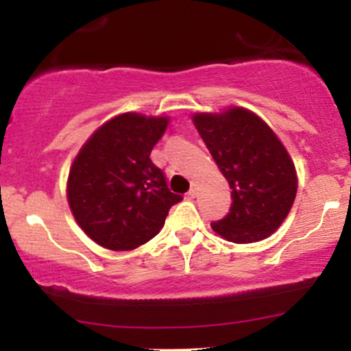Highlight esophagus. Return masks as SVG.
I'll list each match as a JSON object with an SVG mask.
<instances>
[{"label":"esophagus","instance_id":"esophagus-1","mask_svg":"<svg viewBox=\"0 0 351 351\" xmlns=\"http://www.w3.org/2000/svg\"><path fill=\"white\" fill-rule=\"evenodd\" d=\"M196 195H198V189H196L195 186L189 188V191H188V198H196Z\"/></svg>","mask_w":351,"mask_h":351}]
</instances>
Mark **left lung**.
Here are the masks:
<instances>
[{
  "instance_id": "left-lung-1",
  "label": "left lung",
  "mask_w": 351,
  "mask_h": 351,
  "mask_svg": "<svg viewBox=\"0 0 351 351\" xmlns=\"http://www.w3.org/2000/svg\"><path fill=\"white\" fill-rule=\"evenodd\" d=\"M231 186L232 204L211 226L237 244L265 239L291 211L297 176L291 156L269 125L241 107L193 120Z\"/></svg>"
}]
</instances>
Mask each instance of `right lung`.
Here are the masks:
<instances>
[{
  "label": "right lung",
  "instance_id": "obj_1",
  "mask_svg": "<svg viewBox=\"0 0 351 351\" xmlns=\"http://www.w3.org/2000/svg\"><path fill=\"white\" fill-rule=\"evenodd\" d=\"M167 117L122 114L95 132L72 163L67 199L84 232L112 251H130L155 237L173 204L162 168L150 153Z\"/></svg>",
  "mask_w": 351,
  "mask_h": 351
}]
</instances>
